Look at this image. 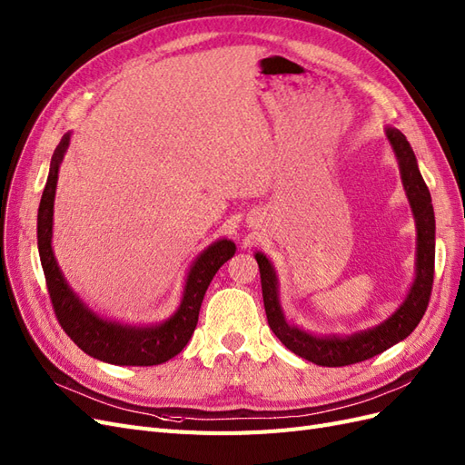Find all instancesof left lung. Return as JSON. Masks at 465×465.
<instances>
[{
  "mask_svg": "<svg viewBox=\"0 0 465 465\" xmlns=\"http://www.w3.org/2000/svg\"><path fill=\"white\" fill-rule=\"evenodd\" d=\"M386 134L397 155V162H400L403 187L417 222V276L409 296L390 320L380 323L374 329L347 337H317L306 333V331L296 325H288L282 315L281 303H278L276 274L271 262L262 253L255 255L261 271L264 312H267V320L272 333L281 339L286 349L306 358V361L313 364L329 368L349 366L368 361V358L388 351L395 342H400L407 335L413 333L429 306L434 281V210L430 193L427 183L420 177L417 157L407 138L397 128H388Z\"/></svg>",
  "mask_w": 465,
  "mask_h": 465,
  "instance_id": "obj_1",
  "label": "left lung"
}]
</instances>
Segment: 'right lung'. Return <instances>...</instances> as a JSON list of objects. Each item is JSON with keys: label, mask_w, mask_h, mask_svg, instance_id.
<instances>
[{"label": "right lung", "mask_w": 465, "mask_h": 465, "mask_svg": "<svg viewBox=\"0 0 465 465\" xmlns=\"http://www.w3.org/2000/svg\"><path fill=\"white\" fill-rule=\"evenodd\" d=\"M70 136L65 134L52 155L46 187L38 206V255H41L46 288L52 308L62 329L79 349L97 361L118 366H155L179 354L194 333L203 300L210 281L222 264L232 259L235 245L228 240L210 245L198 257L187 276L181 306L173 317L162 325L152 327H128L113 322H104L91 310H87L70 286L65 284L52 253V214H54V194L58 183V167L68 150Z\"/></svg>", "instance_id": "1"}]
</instances>
